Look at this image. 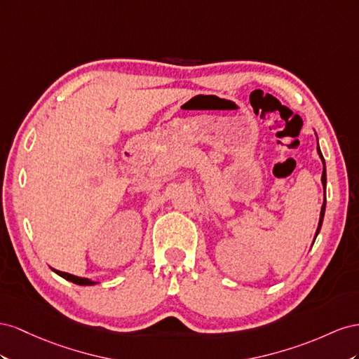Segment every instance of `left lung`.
Here are the masks:
<instances>
[{"label":"left lung","mask_w":359,"mask_h":359,"mask_svg":"<svg viewBox=\"0 0 359 359\" xmlns=\"http://www.w3.org/2000/svg\"><path fill=\"white\" fill-rule=\"evenodd\" d=\"M317 153H319V156H320V159H322V162H323L322 183H323V187L326 188V167H325V159H323V156H322V151H320V149H319V142H317ZM325 206H326V198L323 200V204H322V210H320V219H319V225H317V230H316V236H314V239L317 238V234H319V231H320V227H322L323 217H325Z\"/></svg>","instance_id":"obj_1"}]
</instances>
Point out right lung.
<instances>
[{
  "label": "right lung",
  "mask_w": 359,
  "mask_h": 359,
  "mask_svg": "<svg viewBox=\"0 0 359 359\" xmlns=\"http://www.w3.org/2000/svg\"><path fill=\"white\" fill-rule=\"evenodd\" d=\"M55 273H58L60 276H63L65 280H67V281H72V283H75V284H79V285H93V284H96V281H91V280H88V278H81V276H76V275H72V273H67V272H61V271H55V269H53Z\"/></svg>",
  "instance_id": "1"
}]
</instances>
